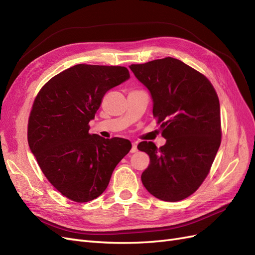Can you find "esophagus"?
I'll return each instance as SVG.
<instances>
[{
    "mask_svg": "<svg viewBox=\"0 0 255 255\" xmlns=\"http://www.w3.org/2000/svg\"><path fill=\"white\" fill-rule=\"evenodd\" d=\"M137 152V145L135 142L132 143V148H130V153H135Z\"/></svg>",
    "mask_w": 255,
    "mask_h": 255,
    "instance_id": "esophagus-1",
    "label": "esophagus"
}]
</instances>
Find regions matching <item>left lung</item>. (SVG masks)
<instances>
[{"instance_id": "obj_1", "label": "left lung", "mask_w": 255, "mask_h": 255, "mask_svg": "<svg viewBox=\"0 0 255 255\" xmlns=\"http://www.w3.org/2000/svg\"><path fill=\"white\" fill-rule=\"evenodd\" d=\"M129 69L150 91L153 116L166 139L160 148L152 141L137 145L150 157L141 182L159 200L181 201L200 187L220 146L218 96L203 74L176 58Z\"/></svg>"}]
</instances>
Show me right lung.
Returning a JSON list of instances; mask_svg holds the SVG:
<instances>
[{"instance_id":"1","label":"right lung","mask_w":255,"mask_h":255,"mask_svg":"<svg viewBox=\"0 0 255 255\" xmlns=\"http://www.w3.org/2000/svg\"><path fill=\"white\" fill-rule=\"evenodd\" d=\"M129 79L126 67L75 65L38 92L27 128L29 149L45 177L61 195L88 202L103 194L128 139L89 134L90 120L110 89Z\"/></svg>"}]
</instances>
